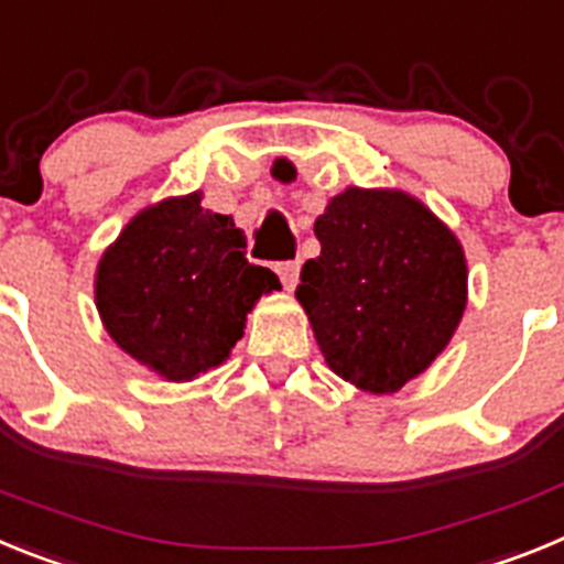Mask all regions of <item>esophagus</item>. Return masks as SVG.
Returning <instances> with one entry per match:
<instances>
[{"label": "esophagus", "mask_w": 564, "mask_h": 564, "mask_svg": "<svg viewBox=\"0 0 564 564\" xmlns=\"http://www.w3.org/2000/svg\"><path fill=\"white\" fill-rule=\"evenodd\" d=\"M275 272H278V278H281L283 289H286V292H292V289H295V283H297V275H301V263H297V261L278 263Z\"/></svg>", "instance_id": "34e87169"}]
</instances>
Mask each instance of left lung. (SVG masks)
Wrapping results in <instances>:
<instances>
[{
	"mask_svg": "<svg viewBox=\"0 0 564 564\" xmlns=\"http://www.w3.org/2000/svg\"><path fill=\"white\" fill-rule=\"evenodd\" d=\"M321 254L297 303L326 366L371 394H394L445 351L468 303L457 235L403 189L346 187L317 215Z\"/></svg>",
	"mask_w": 564,
	"mask_h": 564,
	"instance_id": "8db88e82",
	"label": "left lung"
}]
</instances>
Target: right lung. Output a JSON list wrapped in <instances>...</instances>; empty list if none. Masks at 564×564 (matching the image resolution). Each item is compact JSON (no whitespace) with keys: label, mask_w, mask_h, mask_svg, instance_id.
Returning a JSON list of instances; mask_svg holds the SVG:
<instances>
[{"label":"right lung","mask_w":564,"mask_h":564,"mask_svg":"<svg viewBox=\"0 0 564 564\" xmlns=\"http://www.w3.org/2000/svg\"><path fill=\"white\" fill-rule=\"evenodd\" d=\"M204 193L173 195L135 213L96 267V310L124 355L166 383L221 366L243 337L275 272L247 261L232 215L200 207Z\"/></svg>","instance_id":"right-lung-1"}]
</instances>
